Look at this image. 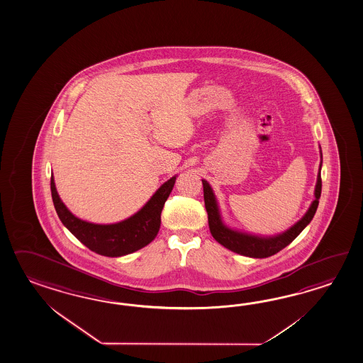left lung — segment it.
Masks as SVG:
<instances>
[{
	"instance_id": "left-lung-1",
	"label": "left lung",
	"mask_w": 363,
	"mask_h": 363,
	"mask_svg": "<svg viewBox=\"0 0 363 363\" xmlns=\"http://www.w3.org/2000/svg\"><path fill=\"white\" fill-rule=\"evenodd\" d=\"M320 159H322V151H320ZM320 168H322V160L319 164L317 184H315V190H314V200L311 201V207L306 211V213L303 216L301 220H298L289 230L283 231L281 234L272 235V237L255 235V234L245 233L240 230L231 229L228 225H225L222 221L220 207H218V203H217L212 187L206 179H201L203 191H204V203H206V209H207L208 213V225H209L212 237L230 251L235 252V253L247 256V257H253V259H265V257L273 256L275 253L281 251L311 223L313 217L317 212L320 191H322Z\"/></svg>"
}]
</instances>
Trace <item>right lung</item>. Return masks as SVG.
<instances>
[{
    "mask_svg": "<svg viewBox=\"0 0 363 363\" xmlns=\"http://www.w3.org/2000/svg\"><path fill=\"white\" fill-rule=\"evenodd\" d=\"M176 177L164 182L137 213L116 223H93L76 217L60 199L52 174L50 189L60 221L82 245L98 255L120 257L141 250L155 239L160 229L164 203L173 190Z\"/></svg>",
    "mask_w": 363,
    "mask_h": 363,
    "instance_id": "add662e5",
    "label": "right lung"
}]
</instances>
